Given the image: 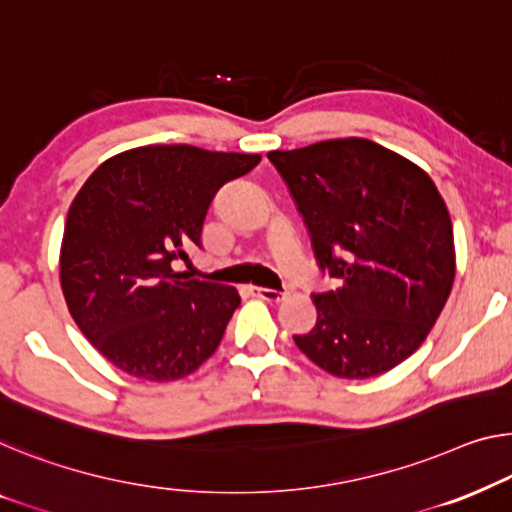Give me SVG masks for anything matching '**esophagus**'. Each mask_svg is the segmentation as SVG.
<instances>
[{"label":"esophagus","instance_id":"obj_1","mask_svg":"<svg viewBox=\"0 0 512 512\" xmlns=\"http://www.w3.org/2000/svg\"><path fill=\"white\" fill-rule=\"evenodd\" d=\"M253 294L257 296V299L269 301V303H278L282 299V292H278V289H269V287H255Z\"/></svg>","mask_w":512,"mask_h":512}]
</instances>
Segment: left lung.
Segmentation results:
<instances>
[{
	"mask_svg": "<svg viewBox=\"0 0 512 512\" xmlns=\"http://www.w3.org/2000/svg\"><path fill=\"white\" fill-rule=\"evenodd\" d=\"M308 227L319 269L315 329L294 335L340 379L384 375L423 345L455 280L444 197L416 163L365 137L269 151Z\"/></svg>",
	"mask_w": 512,
	"mask_h": 512,
	"instance_id": "left-lung-1",
	"label": "left lung"
}]
</instances>
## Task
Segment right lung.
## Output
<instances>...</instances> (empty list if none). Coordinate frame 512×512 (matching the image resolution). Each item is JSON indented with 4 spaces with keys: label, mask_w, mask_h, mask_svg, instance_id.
Listing matches in <instances>:
<instances>
[{
    "label": "right lung",
    "mask_w": 512,
    "mask_h": 512,
    "mask_svg": "<svg viewBox=\"0 0 512 512\" xmlns=\"http://www.w3.org/2000/svg\"><path fill=\"white\" fill-rule=\"evenodd\" d=\"M259 154L149 144L98 165L68 209L59 280L68 312L114 368L177 381L216 352L241 296L230 285L172 269L202 246L218 188Z\"/></svg>",
    "instance_id": "add662e5"
}]
</instances>
